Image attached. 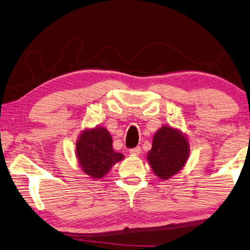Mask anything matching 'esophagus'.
Here are the masks:
<instances>
[{
  "instance_id": "obj_1",
  "label": "esophagus",
  "mask_w": 250,
  "mask_h": 250,
  "mask_svg": "<svg viewBox=\"0 0 250 250\" xmlns=\"http://www.w3.org/2000/svg\"><path fill=\"white\" fill-rule=\"evenodd\" d=\"M140 153H141V147L140 146H137L135 148L129 149V154L134 155V156H136V155H140Z\"/></svg>"
}]
</instances>
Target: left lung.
I'll list each match as a JSON object with an SVG mask.
<instances>
[{"label": "left lung", "mask_w": 250, "mask_h": 250, "mask_svg": "<svg viewBox=\"0 0 250 250\" xmlns=\"http://www.w3.org/2000/svg\"><path fill=\"white\" fill-rule=\"evenodd\" d=\"M189 141L186 135L164 125L155 132L146 159L155 175L167 181L184 168L189 157Z\"/></svg>", "instance_id": "1"}]
</instances>
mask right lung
Returning <instances> with one entry per match:
<instances>
[{
  "mask_svg": "<svg viewBox=\"0 0 250 250\" xmlns=\"http://www.w3.org/2000/svg\"><path fill=\"white\" fill-rule=\"evenodd\" d=\"M76 156L81 170L94 180L103 179L112 166L124 159V155L114 152L112 137L102 126L83 130L76 143Z\"/></svg>",
  "mask_w": 250,
  "mask_h": 250,
  "instance_id": "add662e5",
  "label": "right lung"
}]
</instances>
